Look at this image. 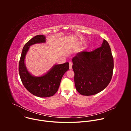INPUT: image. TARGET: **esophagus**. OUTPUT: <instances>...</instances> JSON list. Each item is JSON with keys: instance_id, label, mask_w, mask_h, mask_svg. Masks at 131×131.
Listing matches in <instances>:
<instances>
[{"instance_id": "34e87169", "label": "esophagus", "mask_w": 131, "mask_h": 131, "mask_svg": "<svg viewBox=\"0 0 131 131\" xmlns=\"http://www.w3.org/2000/svg\"><path fill=\"white\" fill-rule=\"evenodd\" d=\"M69 69H72V63L71 62H69Z\"/></svg>"}]
</instances>
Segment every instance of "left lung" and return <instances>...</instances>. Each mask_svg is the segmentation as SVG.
Returning a JSON list of instances; mask_svg holds the SVG:
<instances>
[{"instance_id": "1", "label": "left lung", "mask_w": 131, "mask_h": 131, "mask_svg": "<svg viewBox=\"0 0 131 131\" xmlns=\"http://www.w3.org/2000/svg\"><path fill=\"white\" fill-rule=\"evenodd\" d=\"M72 63L74 84L82 95L97 94L111 81L114 59L109 43L105 39L101 47L93 51L78 53L72 58Z\"/></svg>"}]
</instances>
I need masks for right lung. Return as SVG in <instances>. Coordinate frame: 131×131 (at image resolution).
Masks as SVG:
<instances>
[{
	"mask_svg": "<svg viewBox=\"0 0 131 131\" xmlns=\"http://www.w3.org/2000/svg\"><path fill=\"white\" fill-rule=\"evenodd\" d=\"M46 42V36H35L24 46L18 66L21 81L25 88L32 94L39 97L54 95L58 91L64 74L69 69V63L55 64L46 73L40 76H35L27 70L25 65L26 55L30 46Z\"/></svg>",
	"mask_w": 131,
	"mask_h": 131,
	"instance_id": "1",
	"label": "right lung"
}]
</instances>
